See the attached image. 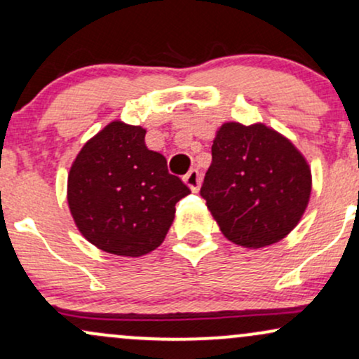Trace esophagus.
Segmentation results:
<instances>
[{
    "mask_svg": "<svg viewBox=\"0 0 359 359\" xmlns=\"http://www.w3.org/2000/svg\"><path fill=\"white\" fill-rule=\"evenodd\" d=\"M184 182L187 184L194 192H196V191H199L201 182H203V175H201L199 170L192 168V170H189L187 174L184 175Z\"/></svg>",
    "mask_w": 359,
    "mask_h": 359,
    "instance_id": "esophagus-1",
    "label": "esophagus"
}]
</instances>
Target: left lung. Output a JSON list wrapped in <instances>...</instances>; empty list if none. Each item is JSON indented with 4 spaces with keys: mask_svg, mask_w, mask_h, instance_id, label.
<instances>
[{
    "mask_svg": "<svg viewBox=\"0 0 359 359\" xmlns=\"http://www.w3.org/2000/svg\"><path fill=\"white\" fill-rule=\"evenodd\" d=\"M211 151L201 196L222 234L245 248L285 238L311 197V168L302 154L262 123H224Z\"/></svg>",
    "mask_w": 359,
    "mask_h": 359,
    "instance_id": "obj_1",
    "label": "left lung"
}]
</instances>
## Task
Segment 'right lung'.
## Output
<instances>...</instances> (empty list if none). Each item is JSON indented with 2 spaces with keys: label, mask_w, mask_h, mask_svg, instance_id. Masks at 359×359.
Returning a JSON list of instances; mask_svg holds the SVG:
<instances>
[{
  "label": "right lung",
  "mask_w": 359,
  "mask_h": 359,
  "mask_svg": "<svg viewBox=\"0 0 359 359\" xmlns=\"http://www.w3.org/2000/svg\"><path fill=\"white\" fill-rule=\"evenodd\" d=\"M142 126L109 123L82 147L67 179V203L82 236L106 253L142 257L162 245L175 204L191 189L148 150Z\"/></svg>",
  "instance_id": "1"
}]
</instances>
